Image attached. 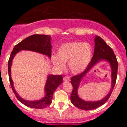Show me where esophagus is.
<instances>
[{
	"label": "esophagus",
	"instance_id": "1",
	"mask_svg": "<svg viewBox=\"0 0 127 127\" xmlns=\"http://www.w3.org/2000/svg\"><path fill=\"white\" fill-rule=\"evenodd\" d=\"M63 81H66V82H68L70 81V78L68 76H64L63 78Z\"/></svg>",
	"mask_w": 127,
	"mask_h": 127
}]
</instances>
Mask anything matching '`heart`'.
<instances>
[{
	"mask_svg": "<svg viewBox=\"0 0 127 127\" xmlns=\"http://www.w3.org/2000/svg\"><path fill=\"white\" fill-rule=\"evenodd\" d=\"M92 56L91 46L81 42H71L61 45L57 56L52 55V62L60 70L64 68V63L68 62V67L73 74H79L87 67Z\"/></svg>",
	"mask_w": 127,
	"mask_h": 127,
	"instance_id": "b5f03b06",
	"label": "heart"
}]
</instances>
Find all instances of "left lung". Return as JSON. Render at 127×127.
I'll list each match as a JSON object with an SVG mask.
<instances>
[{
  "label": "left lung",
  "instance_id": "left-lung-1",
  "mask_svg": "<svg viewBox=\"0 0 127 127\" xmlns=\"http://www.w3.org/2000/svg\"><path fill=\"white\" fill-rule=\"evenodd\" d=\"M94 42L95 47L94 55L87 67L81 74L74 76L71 78V84L73 86V90L70 95L71 102L76 107L85 110H93L97 108L104 104L107 101L114 88L117 78L118 64L113 51L100 36H95ZM101 60L107 61L110 63L112 69V88L109 94L101 100L96 102L84 101L78 97L77 94V89L80 82L89 70L96 63Z\"/></svg>",
  "mask_w": 127,
  "mask_h": 127
}]
</instances>
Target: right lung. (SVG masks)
Returning <instances> with one entry per match:
<instances>
[{
	"mask_svg": "<svg viewBox=\"0 0 127 127\" xmlns=\"http://www.w3.org/2000/svg\"><path fill=\"white\" fill-rule=\"evenodd\" d=\"M51 37L45 34H33L29 36L14 46L8 61V74L10 84L12 91L17 99L26 106L34 109H43L50 105L52 103L53 94L55 90L63 82L62 75H50L48 76L45 87V96L42 99L37 101H27L22 98L14 89L13 81L11 78V71L12 60L16 54L21 50H29L46 55L51 57Z\"/></svg>",
	"mask_w": 127,
	"mask_h": 127,
	"instance_id": "obj_1",
	"label": "right lung"
}]
</instances>
